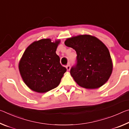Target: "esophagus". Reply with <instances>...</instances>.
Wrapping results in <instances>:
<instances>
[{
  "label": "esophagus",
  "instance_id": "34e87169",
  "mask_svg": "<svg viewBox=\"0 0 129 129\" xmlns=\"http://www.w3.org/2000/svg\"><path fill=\"white\" fill-rule=\"evenodd\" d=\"M66 68L67 69V71H69L70 69H71V66H70V65H68L66 66Z\"/></svg>",
  "mask_w": 129,
  "mask_h": 129
}]
</instances>
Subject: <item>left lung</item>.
I'll return each mask as SVG.
<instances>
[{
	"label": "left lung",
	"instance_id": "obj_1",
	"mask_svg": "<svg viewBox=\"0 0 129 129\" xmlns=\"http://www.w3.org/2000/svg\"><path fill=\"white\" fill-rule=\"evenodd\" d=\"M64 43L77 53V63L70 73L78 85L94 89L108 81L112 73L113 63L108 48L101 40L82 35L67 39Z\"/></svg>",
	"mask_w": 129,
	"mask_h": 129
}]
</instances>
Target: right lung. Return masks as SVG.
<instances>
[{
	"instance_id": "add662e5",
	"label": "right lung",
	"mask_w": 129,
	"mask_h": 129,
	"mask_svg": "<svg viewBox=\"0 0 129 129\" xmlns=\"http://www.w3.org/2000/svg\"><path fill=\"white\" fill-rule=\"evenodd\" d=\"M60 40L51 39L35 41L24 52L19 63L21 78L29 89L45 93L60 84L67 69L60 62L56 51Z\"/></svg>"
}]
</instances>
